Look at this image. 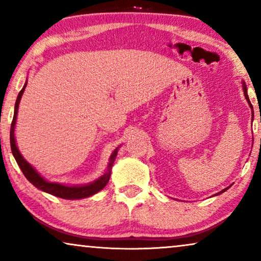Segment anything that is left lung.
Listing matches in <instances>:
<instances>
[{
  "label": "left lung",
  "instance_id": "left-lung-1",
  "mask_svg": "<svg viewBox=\"0 0 261 261\" xmlns=\"http://www.w3.org/2000/svg\"><path fill=\"white\" fill-rule=\"evenodd\" d=\"M242 87H244V94H245V97H246V99H247V101H248V105H249V107H251L252 110H253V107H252V105H251V101H249V97H248V95H247V88H246L245 83H244V85H242ZM227 189H228V188H227ZM227 189H224V190H222V191H221V192L226 191ZM221 192H220V194H221Z\"/></svg>",
  "mask_w": 261,
  "mask_h": 261
}]
</instances>
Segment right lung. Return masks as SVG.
Returning <instances> with one entry per match:
<instances>
[{"label": "right lung", "instance_id": "right-lung-1", "mask_svg": "<svg viewBox=\"0 0 261 261\" xmlns=\"http://www.w3.org/2000/svg\"><path fill=\"white\" fill-rule=\"evenodd\" d=\"M27 83L24 84L22 90L19 92L17 95L16 102H15V108H14V117L12 121V126H10V147H12V153L15 158L17 165L20 166L21 171L24 174V177L27 178L28 180L31 181L34 187H37L40 190L48 192L53 196H57V197L64 198V199H78V198H85L89 197V196H92L96 192L102 190L103 188L106 187L107 183L109 181L110 178V172H112V166L114 164V160L116 158L117 154V148L113 152V154L110 155V162L108 164V170L107 172L98 178L97 180H95L94 183L83 185V187H66V185H62L58 183H49V181L45 180L41 176H39V173L35 171L33 167H32L30 164H28L26 160L22 158V155L20 154L19 149L16 147L15 144V138H14V128H15V122H16V115H17V108H19V103L21 99V96L23 94L24 88H26Z\"/></svg>", "mask_w": 261, "mask_h": 261}]
</instances>
